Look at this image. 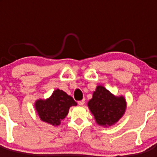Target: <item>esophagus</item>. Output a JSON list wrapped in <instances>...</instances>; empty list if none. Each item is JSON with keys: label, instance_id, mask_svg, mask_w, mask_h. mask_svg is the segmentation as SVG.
Listing matches in <instances>:
<instances>
[{"label": "esophagus", "instance_id": "34e87169", "mask_svg": "<svg viewBox=\"0 0 157 157\" xmlns=\"http://www.w3.org/2000/svg\"><path fill=\"white\" fill-rule=\"evenodd\" d=\"M78 104L79 105H83L84 104H85V100H82V101H79L78 102Z\"/></svg>", "mask_w": 157, "mask_h": 157}]
</instances>
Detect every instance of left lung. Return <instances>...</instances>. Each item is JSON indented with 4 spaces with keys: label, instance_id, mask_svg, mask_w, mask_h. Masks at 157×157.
Masks as SVG:
<instances>
[{
    "label": "left lung",
    "instance_id": "left-lung-1",
    "mask_svg": "<svg viewBox=\"0 0 157 157\" xmlns=\"http://www.w3.org/2000/svg\"><path fill=\"white\" fill-rule=\"evenodd\" d=\"M88 107L100 126L114 125L125 113L127 102L123 96L116 97L102 86H98Z\"/></svg>",
    "mask_w": 157,
    "mask_h": 157
}]
</instances>
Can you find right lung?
I'll use <instances>...</instances> for the list:
<instances>
[{
  "instance_id": "right-lung-1",
  "label": "right lung",
  "mask_w": 157,
  "mask_h": 157,
  "mask_svg": "<svg viewBox=\"0 0 157 157\" xmlns=\"http://www.w3.org/2000/svg\"><path fill=\"white\" fill-rule=\"evenodd\" d=\"M75 105L77 103L71 96L57 89L48 99L36 101L34 106L37 115L43 122L58 126L67 116L71 107Z\"/></svg>"
}]
</instances>
